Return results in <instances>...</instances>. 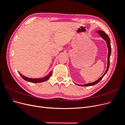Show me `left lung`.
<instances>
[{
  "mask_svg": "<svg viewBox=\"0 0 125 125\" xmlns=\"http://www.w3.org/2000/svg\"><path fill=\"white\" fill-rule=\"evenodd\" d=\"M97 33H99V35L103 38L105 41H106L107 43V47L108 49V62H107V69L106 70L105 73L102 75V76L100 78L98 79L97 80H96V81L92 82V83H88V84H85L84 85H81V84H77L80 86H91V85H95L96 84H97V83H99L101 80V79L103 78V77L105 75V74L107 73V72L108 70L109 67V62H110V60H109V59H110V56H111V42H110V39H109V37H108V36L105 33V32L103 31H96Z\"/></svg>",
  "mask_w": 125,
  "mask_h": 125,
  "instance_id": "8db88e82",
  "label": "left lung"
}]
</instances>
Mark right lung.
<instances>
[{"instance_id":"add662e5","label":"right lung","mask_w":125,"mask_h":125,"mask_svg":"<svg viewBox=\"0 0 125 125\" xmlns=\"http://www.w3.org/2000/svg\"><path fill=\"white\" fill-rule=\"evenodd\" d=\"M52 73V72L51 71V73L49 74L47 76L45 77L44 78H40V79H31V78H29L27 77H25L24 76H23V75H22L20 73V75L22 77V78H23L24 80L29 81V82H33V83H40V82H44L45 81L47 80L48 79L50 78L51 75Z\"/></svg>"}]
</instances>
